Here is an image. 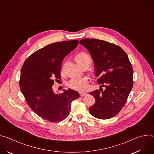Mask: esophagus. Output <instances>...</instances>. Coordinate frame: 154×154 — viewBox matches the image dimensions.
I'll use <instances>...</instances> for the list:
<instances>
[{"label":"esophagus","instance_id":"34e87169","mask_svg":"<svg viewBox=\"0 0 154 154\" xmlns=\"http://www.w3.org/2000/svg\"><path fill=\"white\" fill-rule=\"evenodd\" d=\"M86 95V93H80V97H83L85 96Z\"/></svg>","mask_w":154,"mask_h":154}]
</instances>
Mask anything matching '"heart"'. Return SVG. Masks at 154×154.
Returning <instances> with one entry per match:
<instances>
[{"label": "heart", "mask_w": 154, "mask_h": 154, "mask_svg": "<svg viewBox=\"0 0 154 154\" xmlns=\"http://www.w3.org/2000/svg\"><path fill=\"white\" fill-rule=\"evenodd\" d=\"M75 60L80 65L84 63L91 64V58L90 56L85 52H80L75 57ZM68 86L71 89L79 91H86L88 87V79L86 77H73L68 82Z\"/></svg>", "instance_id": "1"}]
</instances>
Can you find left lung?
<instances>
[{"mask_svg": "<svg viewBox=\"0 0 154 154\" xmlns=\"http://www.w3.org/2000/svg\"><path fill=\"white\" fill-rule=\"evenodd\" d=\"M80 44L91 55L97 82L105 88L89 93L96 99L90 113L100 119L112 118L121 110L132 89V66L125 51L113 43L86 38L80 40Z\"/></svg>", "mask_w": 154, "mask_h": 154, "instance_id": "obj_1", "label": "left lung"}]
</instances>
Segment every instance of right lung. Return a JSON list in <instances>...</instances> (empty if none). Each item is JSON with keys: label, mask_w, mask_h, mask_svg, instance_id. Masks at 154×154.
Returning a JSON list of instances; mask_svg holds the SVG:
<instances>
[{"label": "right lung", "mask_w": 154, "mask_h": 154, "mask_svg": "<svg viewBox=\"0 0 154 154\" xmlns=\"http://www.w3.org/2000/svg\"><path fill=\"white\" fill-rule=\"evenodd\" d=\"M78 44V40L50 44L30 55L21 68L20 91L30 108L43 119L63 121L70 113L71 102L80 97L71 89L59 94L52 89L54 80L61 79V62Z\"/></svg>", "instance_id": "1"}]
</instances>
